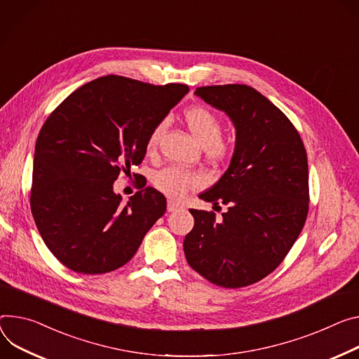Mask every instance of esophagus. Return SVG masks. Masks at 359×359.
Segmentation results:
<instances>
[{"mask_svg": "<svg viewBox=\"0 0 359 359\" xmlns=\"http://www.w3.org/2000/svg\"><path fill=\"white\" fill-rule=\"evenodd\" d=\"M180 209H183V206L179 203V202H176V201H168V210L169 212H177V210H180Z\"/></svg>", "mask_w": 359, "mask_h": 359, "instance_id": "34e87169", "label": "esophagus"}]
</instances>
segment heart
Here are the masks:
<instances>
[{"label":"heart","instance_id":"obj_1","mask_svg":"<svg viewBox=\"0 0 359 359\" xmlns=\"http://www.w3.org/2000/svg\"><path fill=\"white\" fill-rule=\"evenodd\" d=\"M184 123L198 142L205 146V154L212 160H222L231 153V146L222 139L223 123L217 114L206 107H190L183 114ZM166 123H157L150 132L146 143L147 154H153L158 146L161 135L165 133ZM154 186L170 198H182L189 190L203 183L201 173L179 166H169L156 173Z\"/></svg>","mask_w":359,"mask_h":359}]
</instances>
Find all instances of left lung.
Returning a JSON list of instances; mask_svg holds the SVG:
<instances>
[{"label": "left lung", "mask_w": 359, "mask_h": 359, "mask_svg": "<svg viewBox=\"0 0 359 359\" xmlns=\"http://www.w3.org/2000/svg\"><path fill=\"white\" fill-rule=\"evenodd\" d=\"M196 95L224 111L236 127L231 166L201 199L215 212L190 209L193 229L183 242L187 264L229 289L272 273L298 239L309 210L308 158L292 121L246 84L198 87Z\"/></svg>", "instance_id": "left-lung-1"}]
</instances>
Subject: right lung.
Returning <instances> with one entry per match:
<instances>
[{"mask_svg":"<svg viewBox=\"0 0 359 359\" xmlns=\"http://www.w3.org/2000/svg\"><path fill=\"white\" fill-rule=\"evenodd\" d=\"M187 91L186 84L111 74L81 86L47 117L36 143L29 206L64 266L86 275L121 268L165 215L166 198L146 187V179L127 202L113 183L140 165L153 127Z\"/></svg>","mask_w":359,"mask_h":359,"instance_id":"right-lung-1","label":"right lung"}]
</instances>
